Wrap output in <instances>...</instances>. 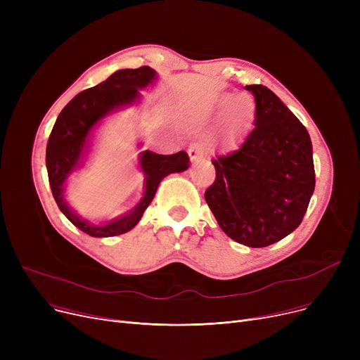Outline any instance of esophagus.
Segmentation results:
<instances>
[{
  "label": "esophagus",
  "mask_w": 360,
  "mask_h": 360,
  "mask_svg": "<svg viewBox=\"0 0 360 360\" xmlns=\"http://www.w3.org/2000/svg\"><path fill=\"white\" fill-rule=\"evenodd\" d=\"M188 155H190V160H191V163H198L200 160H202V159H204L202 150H200L197 146H191L190 148H188Z\"/></svg>",
  "instance_id": "1"
}]
</instances>
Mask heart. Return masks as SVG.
<instances>
[{
	"label": "heart",
	"mask_w": 360,
	"mask_h": 360,
	"mask_svg": "<svg viewBox=\"0 0 360 360\" xmlns=\"http://www.w3.org/2000/svg\"><path fill=\"white\" fill-rule=\"evenodd\" d=\"M226 105L229 106L226 108V115L219 131L210 140L212 144H228L233 141L252 124L255 118V101L248 93L236 94L232 101L229 94H223L213 106L214 113L221 112Z\"/></svg>",
	"instance_id": "obj_1"
}]
</instances>
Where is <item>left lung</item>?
Listing matches in <instances>:
<instances>
[{"label":"left lung","instance_id":"left-lung-1","mask_svg":"<svg viewBox=\"0 0 360 360\" xmlns=\"http://www.w3.org/2000/svg\"><path fill=\"white\" fill-rule=\"evenodd\" d=\"M245 89L255 98V127L235 151L212 160L216 179L204 197L226 235L262 248L292 233L307 213L315 188L312 143L270 89Z\"/></svg>","mask_w":360,"mask_h":360}]
</instances>
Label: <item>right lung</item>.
Instances as JSON below:
<instances>
[{
    "label": "right lung",
    "mask_w": 360,
    "mask_h": 360,
    "mask_svg": "<svg viewBox=\"0 0 360 360\" xmlns=\"http://www.w3.org/2000/svg\"><path fill=\"white\" fill-rule=\"evenodd\" d=\"M156 79L158 72L147 65L136 70H118L101 84L72 98L61 110L51 131L46 146V169L52 195L63 214L75 228L93 238L117 236L131 231L155 198L162 179L169 174L184 172L190 166V158L185 151L175 155L141 151L139 166L144 174V194L134 209L108 223L93 224L82 219L65 200L67 181L72 172L83 166L93 131L110 113L137 103L141 98L140 90Z\"/></svg>",
    "instance_id": "obj_1"
}]
</instances>
